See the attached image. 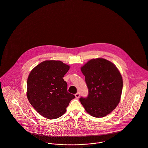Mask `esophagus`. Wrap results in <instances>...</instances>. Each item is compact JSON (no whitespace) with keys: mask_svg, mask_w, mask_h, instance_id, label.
I'll list each match as a JSON object with an SVG mask.
<instances>
[{"mask_svg":"<svg viewBox=\"0 0 148 148\" xmlns=\"http://www.w3.org/2000/svg\"><path fill=\"white\" fill-rule=\"evenodd\" d=\"M75 97L77 99L79 98V92H77V93H76V94H75Z\"/></svg>","mask_w":148,"mask_h":148,"instance_id":"esophagus-1","label":"esophagus"}]
</instances>
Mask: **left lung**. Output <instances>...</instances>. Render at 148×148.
Segmentation results:
<instances>
[{
	"instance_id": "1",
	"label": "left lung",
	"mask_w": 148,
	"mask_h": 148,
	"mask_svg": "<svg viewBox=\"0 0 148 148\" xmlns=\"http://www.w3.org/2000/svg\"><path fill=\"white\" fill-rule=\"evenodd\" d=\"M81 71L89 89L88 97L79 99L81 103L92 117L108 115L118 106L122 95L123 79L118 68L107 59L97 58L89 60Z\"/></svg>"
}]
</instances>
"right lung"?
<instances>
[{
  "label": "right lung",
  "mask_w": 148,
  "mask_h": 148,
  "mask_svg": "<svg viewBox=\"0 0 148 148\" xmlns=\"http://www.w3.org/2000/svg\"><path fill=\"white\" fill-rule=\"evenodd\" d=\"M69 68L60 60H47L31 71L27 81V97L34 108L44 117L59 118L75 98L67 91V84L63 79Z\"/></svg>",
  "instance_id": "1"
}]
</instances>
